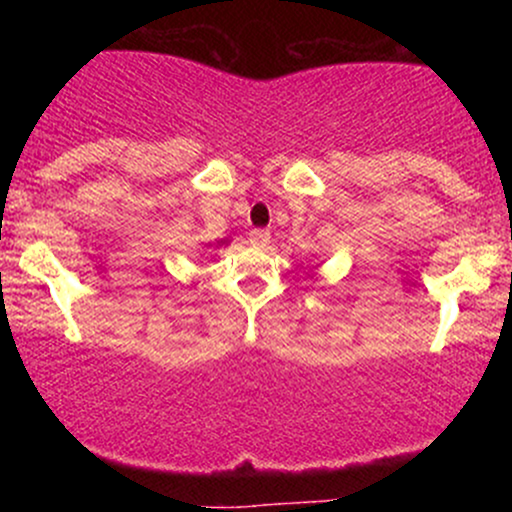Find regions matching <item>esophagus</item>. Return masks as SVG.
I'll list each match as a JSON object with an SVG mask.
<instances>
[{"label":"esophagus","mask_w":512,"mask_h":512,"mask_svg":"<svg viewBox=\"0 0 512 512\" xmlns=\"http://www.w3.org/2000/svg\"><path fill=\"white\" fill-rule=\"evenodd\" d=\"M269 238L272 236H269L267 228H252L250 231V243L255 245V248H264V245L269 243Z\"/></svg>","instance_id":"1"}]
</instances>
